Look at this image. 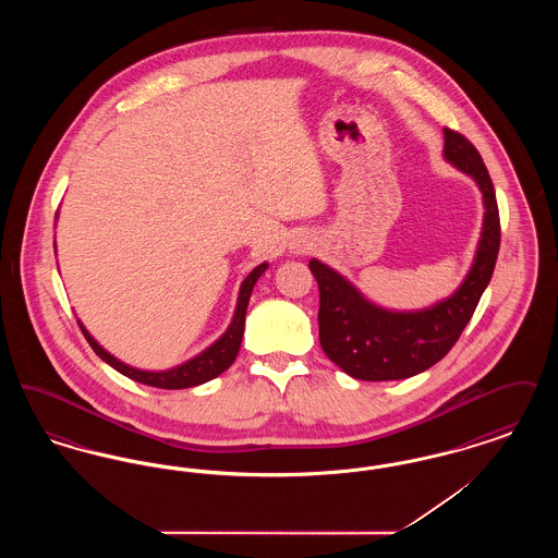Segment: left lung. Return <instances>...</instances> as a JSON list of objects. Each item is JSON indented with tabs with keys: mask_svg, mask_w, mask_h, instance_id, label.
Wrapping results in <instances>:
<instances>
[{
	"mask_svg": "<svg viewBox=\"0 0 558 558\" xmlns=\"http://www.w3.org/2000/svg\"><path fill=\"white\" fill-rule=\"evenodd\" d=\"M444 137V157L477 182L485 205L477 257L458 291L423 312H389L372 305L335 269L318 259L310 262L319 289V345L353 378L399 380L437 364L460 339L492 280L500 251V213L492 178L462 133L446 128Z\"/></svg>",
	"mask_w": 558,
	"mask_h": 558,
	"instance_id": "obj_1",
	"label": "left lung"
}]
</instances>
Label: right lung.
<instances>
[{
  "instance_id": "obj_1",
  "label": "right lung",
  "mask_w": 558,
  "mask_h": 558,
  "mask_svg": "<svg viewBox=\"0 0 558 558\" xmlns=\"http://www.w3.org/2000/svg\"><path fill=\"white\" fill-rule=\"evenodd\" d=\"M267 269V264L255 267L242 282L239 294V305H236V314L232 318L230 328L223 332V337L219 341H215L209 349H205L201 355L192 357L186 364L175 366L171 371L148 372L137 371L123 362H119L117 357H112L108 351L98 345L92 335L83 328L80 322L81 332L87 339V343L96 351L98 357H102L108 366H112L114 371L125 374L128 378L137 380L142 385L148 387H159V389H187V387H196L203 385L207 380H211L215 376H219L221 372L228 371L232 366V362L239 355L240 343H242V335H244V316H246V307H248V299L255 282L259 280V276Z\"/></svg>"
}]
</instances>
